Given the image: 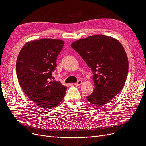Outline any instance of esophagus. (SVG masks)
I'll list each match as a JSON object with an SVG mask.
<instances>
[{"mask_svg":"<svg viewBox=\"0 0 146 146\" xmlns=\"http://www.w3.org/2000/svg\"><path fill=\"white\" fill-rule=\"evenodd\" d=\"M82 83V81L81 80H79L77 82L74 83V85L76 86H80Z\"/></svg>","mask_w":146,"mask_h":146,"instance_id":"esophagus-1","label":"esophagus"}]
</instances>
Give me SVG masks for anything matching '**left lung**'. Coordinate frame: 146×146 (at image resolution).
<instances>
[{
  "label": "left lung",
  "instance_id": "1",
  "mask_svg": "<svg viewBox=\"0 0 146 146\" xmlns=\"http://www.w3.org/2000/svg\"><path fill=\"white\" fill-rule=\"evenodd\" d=\"M71 47L94 73L95 88L88 100L98 106L110 102L123 88L128 75V60L122 44L112 37L98 34L76 41Z\"/></svg>",
  "mask_w": 146,
  "mask_h": 146
}]
</instances>
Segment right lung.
<instances>
[{
    "label": "right lung",
    "mask_w": 146,
    "mask_h": 146,
    "mask_svg": "<svg viewBox=\"0 0 146 146\" xmlns=\"http://www.w3.org/2000/svg\"><path fill=\"white\" fill-rule=\"evenodd\" d=\"M64 44L62 40L47 38L29 41L18 56L16 72L19 85L30 100L45 109L56 107L66 94V86L51 80Z\"/></svg>",
    "instance_id": "obj_1"
}]
</instances>
